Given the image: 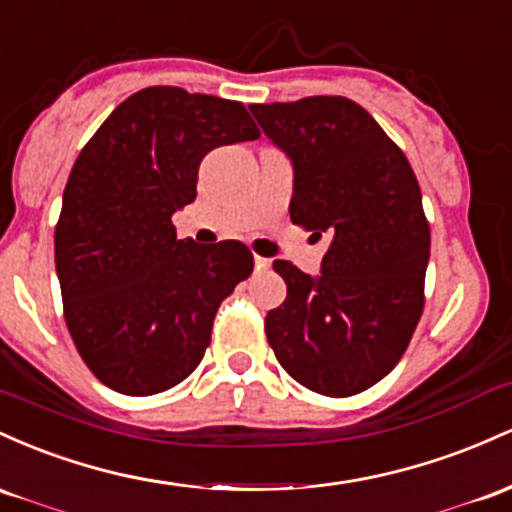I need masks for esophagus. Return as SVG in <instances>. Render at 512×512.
<instances>
[{"label":"esophagus","mask_w":512,"mask_h":512,"mask_svg":"<svg viewBox=\"0 0 512 512\" xmlns=\"http://www.w3.org/2000/svg\"><path fill=\"white\" fill-rule=\"evenodd\" d=\"M254 266L256 271H266L268 266H271V258H263V256H254Z\"/></svg>","instance_id":"esophagus-1"}]
</instances>
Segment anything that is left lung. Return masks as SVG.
Here are the masks:
<instances>
[{"instance_id": "1", "label": "left lung", "mask_w": 512, "mask_h": 512, "mask_svg": "<svg viewBox=\"0 0 512 512\" xmlns=\"http://www.w3.org/2000/svg\"><path fill=\"white\" fill-rule=\"evenodd\" d=\"M290 157V220L331 239L319 275L275 261L287 297L266 336L287 375L326 396L370 389L399 363L423 314L430 227L409 159L343 96L249 106Z\"/></svg>"}]
</instances>
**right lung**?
Instances as JSON below:
<instances>
[{"instance_id": "right-lung-1", "label": "right lung", "mask_w": 512, "mask_h": 512, "mask_svg": "<svg viewBox=\"0 0 512 512\" xmlns=\"http://www.w3.org/2000/svg\"><path fill=\"white\" fill-rule=\"evenodd\" d=\"M261 135L244 103L179 86L125 99L79 152L55 227V268L79 355L106 387L149 396L186 380L217 307L254 271L241 241L176 239L210 149Z\"/></svg>"}]
</instances>
